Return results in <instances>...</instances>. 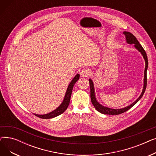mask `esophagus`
Instances as JSON below:
<instances>
[{
	"label": "esophagus",
	"instance_id": "esophagus-1",
	"mask_svg": "<svg viewBox=\"0 0 156 156\" xmlns=\"http://www.w3.org/2000/svg\"><path fill=\"white\" fill-rule=\"evenodd\" d=\"M80 75L82 77H88L90 75V71L87 69H83L80 72Z\"/></svg>",
	"mask_w": 156,
	"mask_h": 156
}]
</instances>
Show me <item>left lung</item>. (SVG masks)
<instances>
[{
	"label": "left lung",
	"instance_id": "8db88e82",
	"mask_svg": "<svg viewBox=\"0 0 156 156\" xmlns=\"http://www.w3.org/2000/svg\"><path fill=\"white\" fill-rule=\"evenodd\" d=\"M123 34L125 35L126 38V41L127 44H134L135 48L136 49V50L140 52L142 55L143 56L144 59L145 60V70H144V86H143V89L142 93L138 97V99L133 102L132 104H131L130 105L126 106V107H125L123 108H121V109H112L110 108L105 107V106L102 105L101 104H100L98 101L97 100V98L95 96V88H94V84L93 81L91 78L89 79V83H90V98H91V101L92 102L94 106V108L96 109L97 111H99V112L104 114H110V115H117V114H119L121 113H123L126 111H127L128 109H129L131 108H132L133 106L138 102V101L140 100L141 98L142 97L146 89V86H147V68H148V59H147V56L146 54L145 51H144V49L142 47V45L139 44L138 41L136 38V37L132 34H131L130 32L128 31H123Z\"/></svg>",
	"mask_w": 156,
	"mask_h": 156
}]
</instances>
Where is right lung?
Listing matches in <instances>:
<instances>
[{
	"instance_id": "1",
	"label": "right lung",
	"mask_w": 156,
	"mask_h": 156,
	"mask_svg": "<svg viewBox=\"0 0 156 156\" xmlns=\"http://www.w3.org/2000/svg\"><path fill=\"white\" fill-rule=\"evenodd\" d=\"M80 78V75L79 74H77V75L73 78L71 82L69 83L68 88L66 90V92L64 99L62 102V103L57 107L55 110L52 111L51 112H48L45 114H34L35 116L42 118V119H51L55 118L57 116L60 115V114H62L67 109L68 105L69 104V101L71 99V95L72 93V90L74 85H75V83L79 80Z\"/></svg>"
}]
</instances>
